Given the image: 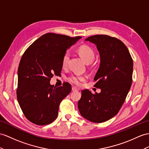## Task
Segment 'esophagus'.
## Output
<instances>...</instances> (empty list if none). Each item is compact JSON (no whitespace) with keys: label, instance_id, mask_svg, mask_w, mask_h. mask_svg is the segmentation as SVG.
Here are the masks:
<instances>
[{"label":"esophagus","instance_id":"esophagus-1","mask_svg":"<svg viewBox=\"0 0 149 149\" xmlns=\"http://www.w3.org/2000/svg\"><path fill=\"white\" fill-rule=\"evenodd\" d=\"M78 89L77 88V87H74V86H73V87H72V91H77V90H78Z\"/></svg>","mask_w":149,"mask_h":149}]
</instances>
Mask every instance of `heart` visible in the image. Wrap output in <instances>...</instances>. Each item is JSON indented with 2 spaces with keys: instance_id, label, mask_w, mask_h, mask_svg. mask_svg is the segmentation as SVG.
I'll return each instance as SVG.
<instances>
[{
  "instance_id": "b5f03b06",
  "label": "heart",
  "mask_w": 149,
  "mask_h": 149,
  "mask_svg": "<svg viewBox=\"0 0 149 149\" xmlns=\"http://www.w3.org/2000/svg\"><path fill=\"white\" fill-rule=\"evenodd\" d=\"M78 52L79 54L83 57V59L87 63H92L95 59V54L94 52L93 49L91 47L87 45H81L78 48ZM70 59V52L69 50H66L64 52V55L62 58V65L63 67H66L68 64L69 61ZM87 79V77L86 75H82L79 74H72L71 77L68 78V80L73 84L80 86L81 85L82 83L85 81Z\"/></svg>"
}]
</instances>
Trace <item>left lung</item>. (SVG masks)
Returning <instances> with one entry per match:
<instances>
[{"label":"left lung","mask_w":149,"mask_h":149,"mask_svg":"<svg viewBox=\"0 0 149 149\" xmlns=\"http://www.w3.org/2000/svg\"><path fill=\"white\" fill-rule=\"evenodd\" d=\"M85 40L95 44L100 54L94 86L101 92L93 94L88 90H82L78 107L83 118L103 123L116 115L125 102L132 86L133 59L126 46L115 37L96 35Z\"/></svg>","instance_id":"1"}]
</instances>
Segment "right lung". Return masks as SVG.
<instances>
[{"label": "right lung", "instance_id": "1", "mask_svg": "<svg viewBox=\"0 0 149 149\" xmlns=\"http://www.w3.org/2000/svg\"><path fill=\"white\" fill-rule=\"evenodd\" d=\"M81 37L48 33L25 50L17 70V99L25 117L37 125H46L57 118L60 103L71 91L65 83L50 84L54 74L62 70L64 52Z\"/></svg>", "mask_w": 149, "mask_h": 149}]
</instances>
